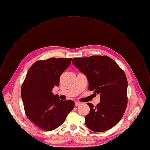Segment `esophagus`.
<instances>
[{"mask_svg": "<svg viewBox=\"0 0 150 150\" xmlns=\"http://www.w3.org/2000/svg\"><path fill=\"white\" fill-rule=\"evenodd\" d=\"M80 105H81V103L80 102H75V105L77 106H80Z\"/></svg>", "mask_w": 150, "mask_h": 150, "instance_id": "obj_1", "label": "esophagus"}]
</instances>
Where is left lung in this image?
Here are the masks:
<instances>
[{
    "label": "left lung",
    "mask_w": 150,
    "mask_h": 150,
    "mask_svg": "<svg viewBox=\"0 0 150 150\" xmlns=\"http://www.w3.org/2000/svg\"><path fill=\"white\" fill-rule=\"evenodd\" d=\"M72 63L88 81V89L100 95L96 106L87 105L90 110L86 116V125L92 131H106L122 119L126 110L127 81L124 71L108 56L75 57Z\"/></svg>",
    "instance_id": "1"
}]
</instances>
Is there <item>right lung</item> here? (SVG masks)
Instances as JSON below:
<instances>
[{
  "instance_id": "1",
  "label": "right lung",
  "mask_w": 150,
  "mask_h": 150,
  "mask_svg": "<svg viewBox=\"0 0 150 150\" xmlns=\"http://www.w3.org/2000/svg\"><path fill=\"white\" fill-rule=\"evenodd\" d=\"M71 58H50L37 61L29 69L21 90L27 117L40 128L51 131L62 125L74 106L71 100H62L53 94Z\"/></svg>"
}]
</instances>
